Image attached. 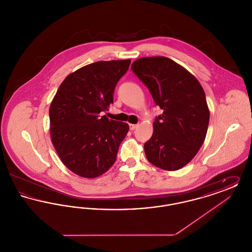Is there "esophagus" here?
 I'll return each mask as SVG.
<instances>
[{"mask_svg":"<svg viewBox=\"0 0 252 252\" xmlns=\"http://www.w3.org/2000/svg\"><path fill=\"white\" fill-rule=\"evenodd\" d=\"M137 126L138 125H134V124H130L129 125V128H130V130H134L136 127H137Z\"/></svg>","mask_w":252,"mask_h":252,"instance_id":"esophagus-1","label":"esophagus"}]
</instances>
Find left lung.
Wrapping results in <instances>:
<instances>
[{
  "label": "left lung",
  "mask_w": 252,
  "mask_h": 252,
  "mask_svg": "<svg viewBox=\"0 0 252 252\" xmlns=\"http://www.w3.org/2000/svg\"><path fill=\"white\" fill-rule=\"evenodd\" d=\"M131 70L163 109L153 123L152 137L144 144L145 156L163 170L184 167L197 154L208 130L210 110L202 86L191 72L165 57L135 60Z\"/></svg>",
  "instance_id": "8db88e82"
}]
</instances>
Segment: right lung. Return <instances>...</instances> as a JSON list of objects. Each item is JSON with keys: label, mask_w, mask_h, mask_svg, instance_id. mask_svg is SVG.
I'll return each instance as SVG.
<instances>
[{"label": "right lung", "mask_w": 252, "mask_h": 252, "mask_svg": "<svg viewBox=\"0 0 252 252\" xmlns=\"http://www.w3.org/2000/svg\"><path fill=\"white\" fill-rule=\"evenodd\" d=\"M130 60L97 61L70 73L54 97L50 109L52 144L72 173L94 179L111 167L129 126L100 112L113 103L117 82Z\"/></svg>", "instance_id": "add662e5"}]
</instances>
